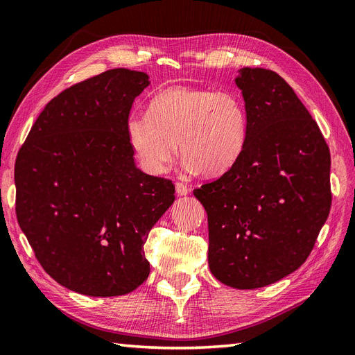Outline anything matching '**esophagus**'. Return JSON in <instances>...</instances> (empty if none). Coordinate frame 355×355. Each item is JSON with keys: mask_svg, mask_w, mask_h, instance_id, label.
Here are the masks:
<instances>
[{"mask_svg": "<svg viewBox=\"0 0 355 355\" xmlns=\"http://www.w3.org/2000/svg\"><path fill=\"white\" fill-rule=\"evenodd\" d=\"M175 188H176V194L178 196H187L188 192H189V188L185 184H182V182H176Z\"/></svg>", "mask_w": 355, "mask_h": 355, "instance_id": "1", "label": "esophagus"}]
</instances>
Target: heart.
Here are the masks:
<instances>
[{"mask_svg": "<svg viewBox=\"0 0 355 355\" xmlns=\"http://www.w3.org/2000/svg\"><path fill=\"white\" fill-rule=\"evenodd\" d=\"M127 141L139 164L163 175L178 153L188 168L216 175L231 167L247 141L244 102L231 90L171 85L149 101L146 114H132Z\"/></svg>", "mask_w": 355, "mask_h": 355, "instance_id": "heart-1", "label": "heart"}]
</instances>
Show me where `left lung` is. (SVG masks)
I'll return each mask as SVG.
<instances>
[{
  "mask_svg": "<svg viewBox=\"0 0 355 355\" xmlns=\"http://www.w3.org/2000/svg\"><path fill=\"white\" fill-rule=\"evenodd\" d=\"M235 84L247 111L245 146L194 196L207 211L211 274L252 290L292 274L313 250L331 204L330 151L277 72L243 68Z\"/></svg>",
  "mask_w": 355,
  "mask_h": 355,
  "instance_id": "1",
  "label": "left lung"
}]
</instances>
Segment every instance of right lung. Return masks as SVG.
Listing matches in <instances>:
<instances>
[{"label":"right lung","instance_id":"obj_1","mask_svg":"<svg viewBox=\"0 0 355 355\" xmlns=\"http://www.w3.org/2000/svg\"><path fill=\"white\" fill-rule=\"evenodd\" d=\"M149 85L110 69L42 110L15 164L20 230L44 271L87 296H121L149 275L144 244L175 201V185L135 164L125 123Z\"/></svg>","mask_w":355,"mask_h":355}]
</instances>
